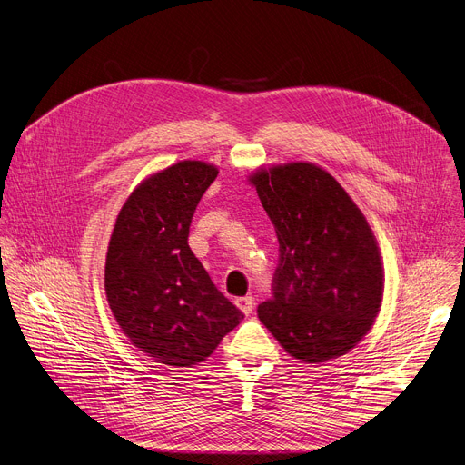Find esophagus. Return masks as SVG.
<instances>
[{
	"instance_id": "obj_1",
	"label": "esophagus",
	"mask_w": 465,
	"mask_h": 465,
	"mask_svg": "<svg viewBox=\"0 0 465 465\" xmlns=\"http://www.w3.org/2000/svg\"><path fill=\"white\" fill-rule=\"evenodd\" d=\"M235 304H237V308H239L244 315H250L252 310H254V299H252V297H241V299L235 301Z\"/></svg>"
}]
</instances>
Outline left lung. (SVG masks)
Instances as JSON below:
<instances>
[{"mask_svg": "<svg viewBox=\"0 0 465 465\" xmlns=\"http://www.w3.org/2000/svg\"><path fill=\"white\" fill-rule=\"evenodd\" d=\"M280 242L272 299L260 321L304 363L343 356L371 330L382 304L376 239L347 191L312 163L250 176Z\"/></svg>", "mask_w": 465, "mask_h": 465, "instance_id": "obj_1", "label": "left lung"}]
</instances>
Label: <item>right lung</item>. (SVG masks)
I'll list each match as a JSON object with an SVG mask.
<instances>
[{
  "mask_svg": "<svg viewBox=\"0 0 465 465\" xmlns=\"http://www.w3.org/2000/svg\"><path fill=\"white\" fill-rule=\"evenodd\" d=\"M219 171L180 161L125 200L109 241L105 292L130 341L159 363L191 367L242 319L189 248L196 205Z\"/></svg>",
  "mask_w": 465,
  "mask_h": 465,
  "instance_id": "1",
  "label": "right lung"
}]
</instances>
